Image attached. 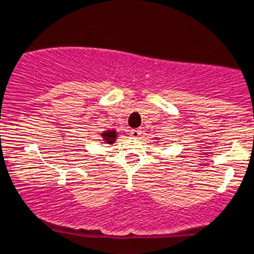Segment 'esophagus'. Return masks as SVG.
Here are the masks:
<instances>
[{"mask_svg": "<svg viewBox=\"0 0 254 254\" xmlns=\"http://www.w3.org/2000/svg\"><path fill=\"white\" fill-rule=\"evenodd\" d=\"M141 134V129H131L130 130V136L131 138H139V135Z\"/></svg>", "mask_w": 254, "mask_h": 254, "instance_id": "obj_1", "label": "esophagus"}]
</instances>
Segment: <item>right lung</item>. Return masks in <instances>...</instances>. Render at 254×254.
Segmentation results:
<instances>
[{
	"label": "right lung",
	"instance_id": "1",
	"mask_svg": "<svg viewBox=\"0 0 254 254\" xmlns=\"http://www.w3.org/2000/svg\"><path fill=\"white\" fill-rule=\"evenodd\" d=\"M102 139L106 144H113L116 139V132L115 130H107V131H104L101 134Z\"/></svg>",
	"mask_w": 254,
	"mask_h": 254
}]
</instances>
